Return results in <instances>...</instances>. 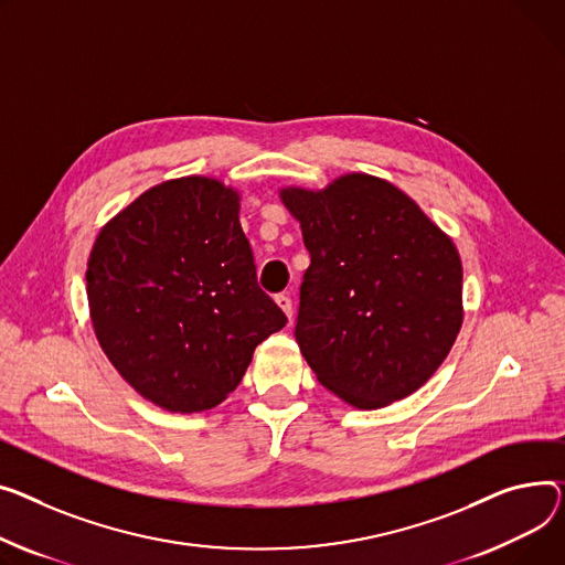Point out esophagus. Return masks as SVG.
I'll return each instance as SVG.
<instances>
[{"mask_svg":"<svg viewBox=\"0 0 565 565\" xmlns=\"http://www.w3.org/2000/svg\"><path fill=\"white\" fill-rule=\"evenodd\" d=\"M275 302L279 305V309L288 316V320L292 318V299L286 295V292H279V295H275Z\"/></svg>","mask_w":565,"mask_h":565,"instance_id":"esophagus-1","label":"esophagus"}]
</instances>
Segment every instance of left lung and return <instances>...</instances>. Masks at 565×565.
Instances as JSON below:
<instances>
[{
	"instance_id": "8db88e82",
	"label": "left lung",
	"mask_w": 565,
	"mask_h": 565,
	"mask_svg": "<svg viewBox=\"0 0 565 565\" xmlns=\"http://www.w3.org/2000/svg\"><path fill=\"white\" fill-rule=\"evenodd\" d=\"M311 266L295 338L318 382L359 408L418 391L463 322L455 247L393 183L345 174L320 193L284 188Z\"/></svg>"
}]
</instances>
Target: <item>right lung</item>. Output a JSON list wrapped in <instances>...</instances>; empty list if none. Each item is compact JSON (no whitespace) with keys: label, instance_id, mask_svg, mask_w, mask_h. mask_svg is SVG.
Wrapping results in <instances>:
<instances>
[{"label":"right lung","instance_id":"obj_1","mask_svg":"<svg viewBox=\"0 0 565 565\" xmlns=\"http://www.w3.org/2000/svg\"><path fill=\"white\" fill-rule=\"evenodd\" d=\"M238 209L234 188L181 177L149 188L93 245L86 281L97 341L161 408L217 406L256 345L286 324L258 288Z\"/></svg>","mask_w":565,"mask_h":565}]
</instances>
